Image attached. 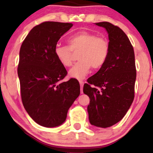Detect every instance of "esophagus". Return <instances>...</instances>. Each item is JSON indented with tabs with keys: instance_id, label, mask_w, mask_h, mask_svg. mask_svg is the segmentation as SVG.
<instances>
[{
	"instance_id": "1",
	"label": "esophagus",
	"mask_w": 153,
	"mask_h": 153,
	"mask_svg": "<svg viewBox=\"0 0 153 153\" xmlns=\"http://www.w3.org/2000/svg\"><path fill=\"white\" fill-rule=\"evenodd\" d=\"M79 83H80L81 85V93L83 94V81H79Z\"/></svg>"
}]
</instances>
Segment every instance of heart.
<instances>
[{
    "label": "heart",
    "instance_id": "heart-1",
    "mask_svg": "<svg viewBox=\"0 0 153 153\" xmlns=\"http://www.w3.org/2000/svg\"><path fill=\"white\" fill-rule=\"evenodd\" d=\"M69 47L57 45L54 48V55L64 67L72 63L73 53H79L76 62L70 69L68 74L78 80L84 79L91 68L100 69L105 64L109 53V43L107 39L98 37L95 33L81 31L68 39Z\"/></svg>",
    "mask_w": 153,
    "mask_h": 153
}]
</instances>
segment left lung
Instances as JSON below:
<instances>
[{
	"instance_id": "left-lung-1",
	"label": "left lung",
	"mask_w": 153,
	"mask_h": 153,
	"mask_svg": "<svg viewBox=\"0 0 153 153\" xmlns=\"http://www.w3.org/2000/svg\"><path fill=\"white\" fill-rule=\"evenodd\" d=\"M95 25L107 31L109 53L103 67L83 85V93L90 98L91 124L106 128L122 120L132 104L137 72L133 47L122 29L106 22Z\"/></svg>"
}]
</instances>
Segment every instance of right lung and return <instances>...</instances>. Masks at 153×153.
<instances>
[{"instance_id":"right-lung-1","label":"right lung","mask_w":153,"mask_h":153,"mask_svg":"<svg viewBox=\"0 0 153 153\" xmlns=\"http://www.w3.org/2000/svg\"><path fill=\"white\" fill-rule=\"evenodd\" d=\"M72 26L43 22L31 29L21 46L17 72L22 103L30 118L41 126L62 125L80 95V85L75 79L59 83L68 72L54 55L58 40Z\"/></svg>"}]
</instances>
